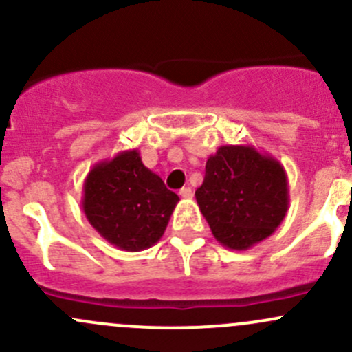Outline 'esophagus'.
Listing matches in <instances>:
<instances>
[{"label": "esophagus", "mask_w": 352, "mask_h": 352, "mask_svg": "<svg viewBox=\"0 0 352 352\" xmlns=\"http://www.w3.org/2000/svg\"><path fill=\"white\" fill-rule=\"evenodd\" d=\"M179 194H180V197L190 199V197H192V189H190V187H182Z\"/></svg>", "instance_id": "34e87169"}]
</instances>
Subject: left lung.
Instances as JSON below:
<instances>
[{"label": "left lung", "instance_id": "1", "mask_svg": "<svg viewBox=\"0 0 352 352\" xmlns=\"http://www.w3.org/2000/svg\"><path fill=\"white\" fill-rule=\"evenodd\" d=\"M202 216L223 247L247 250L274 233L289 206L285 166L254 146H219L196 190Z\"/></svg>", "mask_w": 352, "mask_h": 352}]
</instances>
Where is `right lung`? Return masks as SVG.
Returning <instances> with one entry per match:
<instances>
[{
  "label": "right lung",
  "mask_w": 352,
  "mask_h": 352,
  "mask_svg": "<svg viewBox=\"0 0 352 352\" xmlns=\"http://www.w3.org/2000/svg\"><path fill=\"white\" fill-rule=\"evenodd\" d=\"M180 199L143 165L140 151L97 163L83 184L81 206L90 225L126 252L146 250L165 233Z\"/></svg>",
  "instance_id": "add662e5"
}]
</instances>
